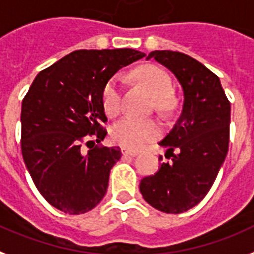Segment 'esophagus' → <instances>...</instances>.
<instances>
[{
    "mask_svg": "<svg viewBox=\"0 0 254 254\" xmlns=\"http://www.w3.org/2000/svg\"><path fill=\"white\" fill-rule=\"evenodd\" d=\"M122 154L123 156H128V157H133L137 154V150L133 149H127V148H122Z\"/></svg>",
    "mask_w": 254,
    "mask_h": 254,
    "instance_id": "obj_1",
    "label": "esophagus"
}]
</instances>
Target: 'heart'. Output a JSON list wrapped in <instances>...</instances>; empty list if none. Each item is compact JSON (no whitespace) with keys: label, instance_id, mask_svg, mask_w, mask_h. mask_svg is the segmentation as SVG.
Segmentation results:
<instances>
[{"label":"heart","instance_id":"1","mask_svg":"<svg viewBox=\"0 0 254 254\" xmlns=\"http://www.w3.org/2000/svg\"><path fill=\"white\" fill-rule=\"evenodd\" d=\"M135 76L140 84L157 100V108L165 110L169 98L174 93L171 77L166 71L157 66H142L137 68ZM122 76L114 75L105 83L101 100L105 113L117 117L122 108ZM161 135V126L156 121H140L123 118L110 129V137L115 144L131 149H139Z\"/></svg>","mask_w":254,"mask_h":254}]
</instances>
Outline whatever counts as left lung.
I'll return each instance as SVG.
<instances>
[{
	"label": "left lung",
	"mask_w": 254,
	"mask_h": 254,
	"mask_svg": "<svg viewBox=\"0 0 254 254\" xmlns=\"http://www.w3.org/2000/svg\"><path fill=\"white\" fill-rule=\"evenodd\" d=\"M150 58L173 71L184 102L173 128L158 142L167 149L169 162L142 178L140 192L157 210L179 214L196 206L214 183L228 152L231 106L219 77L197 60L171 50H154Z\"/></svg>",
	"instance_id": "obj_1"
}]
</instances>
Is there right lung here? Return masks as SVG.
Segmentation results:
<instances>
[{
  "mask_svg": "<svg viewBox=\"0 0 254 254\" xmlns=\"http://www.w3.org/2000/svg\"><path fill=\"white\" fill-rule=\"evenodd\" d=\"M142 57L133 49L75 50L40 71L23 98V160L41 196L58 210L81 214L104 198L122 152L100 144L108 135L102 88Z\"/></svg>",
  "mask_w": 254,
  "mask_h": 254,
  "instance_id": "1",
  "label": "right lung"
}]
</instances>
